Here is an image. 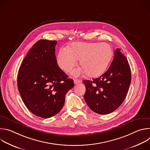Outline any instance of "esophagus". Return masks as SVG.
I'll return each mask as SVG.
<instances>
[{"label":"esophagus","mask_w":150,"mask_h":150,"mask_svg":"<svg viewBox=\"0 0 150 150\" xmlns=\"http://www.w3.org/2000/svg\"><path fill=\"white\" fill-rule=\"evenodd\" d=\"M74 82L75 84H78V83H79L81 82V81L78 79H74Z\"/></svg>","instance_id":"34e87169"}]
</instances>
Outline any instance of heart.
Here are the masks:
<instances>
[{
    "label": "heart",
    "mask_w": 150,
    "mask_h": 150,
    "mask_svg": "<svg viewBox=\"0 0 150 150\" xmlns=\"http://www.w3.org/2000/svg\"><path fill=\"white\" fill-rule=\"evenodd\" d=\"M113 49L106 42H76L68 49L59 50L56 62L59 67L65 72H70L79 60L82 68L73 71L75 76L83 73L91 78L97 77L104 72L112 59Z\"/></svg>",
    "instance_id": "obj_1"
}]
</instances>
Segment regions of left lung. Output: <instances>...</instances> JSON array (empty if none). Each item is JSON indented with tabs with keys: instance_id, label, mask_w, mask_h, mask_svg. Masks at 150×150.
Instances as JSON below:
<instances>
[{
	"instance_id": "obj_1",
	"label": "left lung",
	"mask_w": 150,
	"mask_h": 150,
	"mask_svg": "<svg viewBox=\"0 0 150 150\" xmlns=\"http://www.w3.org/2000/svg\"><path fill=\"white\" fill-rule=\"evenodd\" d=\"M131 81L126 56L117 49L111 65L104 74L93 81L85 80L84 99L93 112L107 115L116 110L124 101Z\"/></svg>"
}]
</instances>
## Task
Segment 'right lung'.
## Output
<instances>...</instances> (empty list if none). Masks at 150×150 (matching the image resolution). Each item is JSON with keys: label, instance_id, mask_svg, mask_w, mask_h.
<instances>
[{"label": "right lung", "instance_id": "right-lung-1", "mask_svg": "<svg viewBox=\"0 0 150 150\" xmlns=\"http://www.w3.org/2000/svg\"><path fill=\"white\" fill-rule=\"evenodd\" d=\"M56 41L36 42L19 69L17 83L27 109L34 115L49 118L58 113L65 96L74 87L72 79L57 65L55 56Z\"/></svg>", "mask_w": 150, "mask_h": 150}]
</instances>
